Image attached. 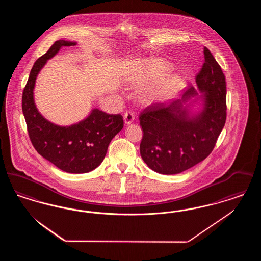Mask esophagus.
I'll return each mask as SVG.
<instances>
[{"label": "esophagus", "instance_id": "obj_1", "mask_svg": "<svg viewBox=\"0 0 261 261\" xmlns=\"http://www.w3.org/2000/svg\"><path fill=\"white\" fill-rule=\"evenodd\" d=\"M135 119V116H134V113L131 112H125L124 114V122L125 124H131Z\"/></svg>", "mask_w": 261, "mask_h": 261}]
</instances>
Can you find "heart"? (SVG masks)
<instances>
[{"mask_svg": "<svg viewBox=\"0 0 261 261\" xmlns=\"http://www.w3.org/2000/svg\"><path fill=\"white\" fill-rule=\"evenodd\" d=\"M172 69L170 62L162 59H149L141 63L131 78L136 87H143L155 82L145 95L148 103L170 99L182 87V78L178 74H167Z\"/></svg>", "mask_w": 261, "mask_h": 261, "instance_id": "obj_1", "label": "heart"}]
</instances>
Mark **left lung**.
<instances>
[{"instance_id": "8db88e82", "label": "left lung", "mask_w": 261, "mask_h": 261, "mask_svg": "<svg viewBox=\"0 0 261 261\" xmlns=\"http://www.w3.org/2000/svg\"><path fill=\"white\" fill-rule=\"evenodd\" d=\"M204 62L196 76L202 93L188 88L182 99L154 103L140 114L143 161L158 173L172 175L195 166L211 154L226 121V81L211 50L203 48ZM203 100V110L192 115L182 105L192 96Z\"/></svg>"}]
</instances>
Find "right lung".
<instances>
[{
	"label": "right lung",
	"mask_w": 261,
	"mask_h": 261,
	"mask_svg": "<svg viewBox=\"0 0 261 261\" xmlns=\"http://www.w3.org/2000/svg\"><path fill=\"white\" fill-rule=\"evenodd\" d=\"M75 42L59 40L34 63L22 94V112L33 147L44 159L68 173H87L102 162L108 147L122 128L121 114H108L92 110L85 119L60 126L48 121L38 112L33 90L40 70L62 47L75 46Z\"/></svg>",
	"instance_id": "obj_1"
}]
</instances>
